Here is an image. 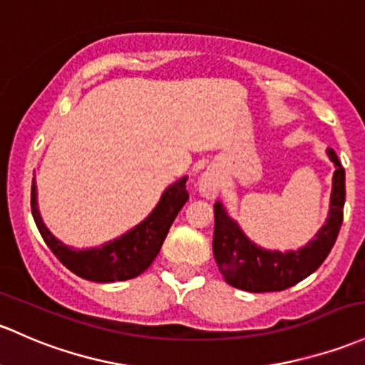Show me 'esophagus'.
Returning a JSON list of instances; mask_svg holds the SVG:
<instances>
[{
	"label": "esophagus",
	"mask_w": 365,
	"mask_h": 365,
	"mask_svg": "<svg viewBox=\"0 0 365 365\" xmlns=\"http://www.w3.org/2000/svg\"><path fill=\"white\" fill-rule=\"evenodd\" d=\"M220 189V176L215 170H206L199 178V192L205 197H215L217 190Z\"/></svg>",
	"instance_id": "obj_1"
}]
</instances>
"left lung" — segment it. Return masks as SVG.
<instances>
[{
  "label": "left lung",
  "mask_w": 365,
  "mask_h": 365,
  "mask_svg": "<svg viewBox=\"0 0 365 365\" xmlns=\"http://www.w3.org/2000/svg\"><path fill=\"white\" fill-rule=\"evenodd\" d=\"M327 155L336 166L329 217L313 240L299 250L276 252L257 247L229 217L224 205L215 202L213 255L229 285L247 292H278L308 278L327 259L343 224L346 197L344 168L332 148H327Z\"/></svg>",
  "instance_id": "1"
}]
</instances>
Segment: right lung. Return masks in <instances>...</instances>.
<instances>
[{
    "label": "right lung",
    "instance_id": "1",
    "mask_svg": "<svg viewBox=\"0 0 365 365\" xmlns=\"http://www.w3.org/2000/svg\"><path fill=\"white\" fill-rule=\"evenodd\" d=\"M185 183L187 176H183L178 182L168 187L152 213L131 231L122 234L117 240L101 245V247L87 248V250H75V248L66 247L45 227L41 215L38 212L34 180L31 185V212H33L34 224L47 247L71 273L98 283L124 282V279L136 278L138 274L150 267L166 240L176 215L189 201Z\"/></svg>",
    "mask_w": 365,
    "mask_h": 365
}]
</instances>
